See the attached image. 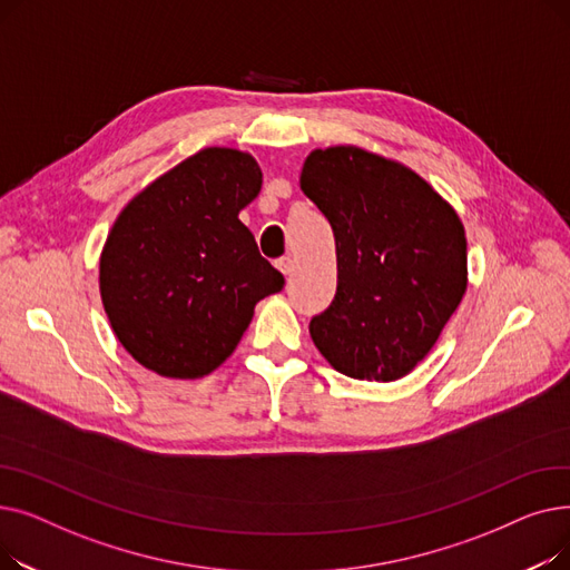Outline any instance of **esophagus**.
Here are the masks:
<instances>
[{"label":"esophagus","mask_w":570,"mask_h":570,"mask_svg":"<svg viewBox=\"0 0 570 570\" xmlns=\"http://www.w3.org/2000/svg\"><path fill=\"white\" fill-rule=\"evenodd\" d=\"M293 265H295V261H293L291 256H282V258L277 261V267L282 269L284 275H291V273H293Z\"/></svg>","instance_id":"obj_1"}]
</instances>
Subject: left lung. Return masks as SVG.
<instances>
[{
	"instance_id": "1",
	"label": "left lung",
	"mask_w": 570,
	"mask_h": 570,
	"mask_svg": "<svg viewBox=\"0 0 570 570\" xmlns=\"http://www.w3.org/2000/svg\"><path fill=\"white\" fill-rule=\"evenodd\" d=\"M301 187L337 247L335 301L309 321L316 348L351 379L406 376L466 291L460 217L411 168L351 145L314 149Z\"/></svg>"
}]
</instances>
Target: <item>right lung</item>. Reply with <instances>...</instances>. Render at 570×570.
Masks as SVG:
<instances>
[{
    "label": "right lung",
    "mask_w": 570,
    "mask_h": 570,
    "mask_svg": "<svg viewBox=\"0 0 570 570\" xmlns=\"http://www.w3.org/2000/svg\"><path fill=\"white\" fill-rule=\"evenodd\" d=\"M261 183L252 155L207 147L117 217L99 288L119 344L142 367L170 379L209 374L237 346L256 303L284 288L237 219Z\"/></svg>",
    "instance_id": "right-lung-1"
}]
</instances>
